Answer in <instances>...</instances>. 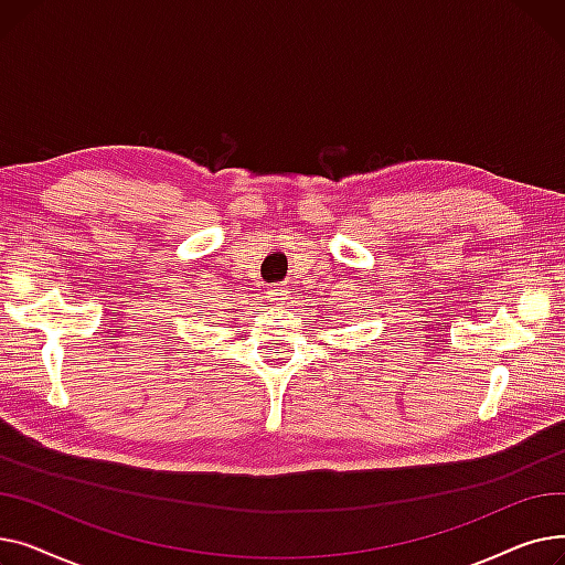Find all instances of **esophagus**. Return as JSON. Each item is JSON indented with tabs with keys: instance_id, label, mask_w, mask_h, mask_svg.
<instances>
[{
	"instance_id": "1",
	"label": "esophagus",
	"mask_w": 565,
	"mask_h": 565,
	"mask_svg": "<svg viewBox=\"0 0 565 565\" xmlns=\"http://www.w3.org/2000/svg\"><path fill=\"white\" fill-rule=\"evenodd\" d=\"M270 300L273 302H286L288 300V290L284 286H277L270 290Z\"/></svg>"
}]
</instances>
